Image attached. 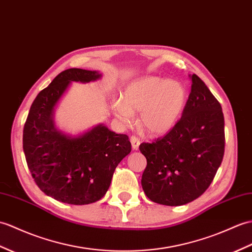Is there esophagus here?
I'll return each instance as SVG.
<instances>
[{
	"mask_svg": "<svg viewBox=\"0 0 252 252\" xmlns=\"http://www.w3.org/2000/svg\"><path fill=\"white\" fill-rule=\"evenodd\" d=\"M131 144H132L133 150H138L139 145H140V140L135 136H132L131 137Z\"/></svg>",
	"mask_w": 252,
	"mask_h": 252,
	"instance_id": "esophagus-1",
	"label": "esophagus"
}]
</instances>
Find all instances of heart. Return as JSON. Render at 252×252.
<instances>
[{"mask_svg": "<svg viewBox=\"0 0 252 252\" xmlns=\"http://www.w3.org/2000/svg\"><path fill=\"white\" fill-rule=\"evenodd\" d=\"M188 92L178 80L158 76H144L130 81L122 92V99H115L113 108L124 122H130L133 113L140 112L139 126L151 136L172 131L184 114Z\"/></svg>", "mask_w": 252, "mask_h": 252, "instance_id": "heart-1", "label": "heart"}]
</instances>
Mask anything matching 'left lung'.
Here are the masks:
<instances>
[{"instance_id": "8db88e82", "label": "left lung", "mask_w": 252, "mask_h": 252, "mask_svg": "<svg viewBox=\"0 0 252 252\" xmlns=\"http://www.w3.org/2000/svg\"><path fill=\"white\" fill-rule=\"evenodd\" d=\"M178 124L139 150L147 167L142 187L149 200L167 206L194 201L212 184L224 155V117L220 103L195 74Z\"/></svg>"}]
</instances>
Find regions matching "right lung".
<instances>
[{
	"label": "right lung",
	"instance_id": "right-lung-1",
	"mask_svg": "<svg viewBox=\"0 0 252 252\" xmlns=\"http://www.w3.org/2000/svg\"><path fill=\"white\" fill-rule=\"evenodd\" d=\"M98 71L68 68L35 97L23 128V151L34 181L55 200L86 205L107 192L117 165L131 153L126 134L98 124L78 134L58 128L55 113L72 83H94Z\"/></svg>",
	"mask_w": 252,
	"mask_h": 252
}]
</instances>
